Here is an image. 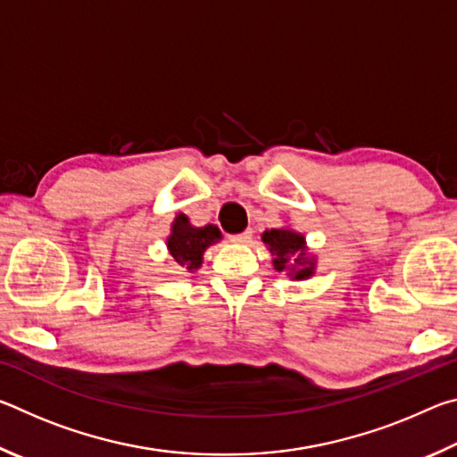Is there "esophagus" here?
I'll list each match as a JSON object with an SVG mask.
<instances>
[{
	"label": "esophagus",
	"mask_w": 457,
	"mask_h": 457,
	"mask_svg": "<svg viewBox=\"0 0 457 457\" xmlns=\"http://www.w3.org/2000/svg\"><path fill=\"white\" fill-rule=\"evenodd\" d=\"M252 234H253L252 229H245V231H242V234H237V236H234L231 239H234L236 244H250Z\"/></svg>",
	"instance_id": "1"
}]
</instances>
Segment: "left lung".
I'll return each instance as SVG.
<instances>
[{
	"mask_svg": "<svg viewBox=\"0 0 457 457\" xmlns=\"http://www.w3.org/2000/svg\"><path fill=\"white\" fill-rule=\"evenodd\" d=\"M262 242L272 253L276 272H286L290 280H308L316 272V256L308 250L306 237L292 228H274L262 234Z\"/></svg>",
	"mask_w": 457,
	"mask_h": 457,
	"instance_id": "left-lung-1",
	"label": "left lung"
}]
</instances>
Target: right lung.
Returning a JSON list of instances; mask_svg holds the SVG:
<instances>
[{"label": "right lung", "mask_w": 457, "mask_h": 457, "mask_svg": "<svg viewBox=\"0 0 457 457\" xmlns=\"http://www.w3.org/2000/svg\"><path fill=\"white\" fill-rule=\"evenodd\" d=\"M221 231L213 223L193 226L185 213H177L171 223V234L167 236V250L171 258L187 272H195L204 264V253L210 245L218 244Z\"/></svg>", "instance_id": "add662e5"}]
</instances>
